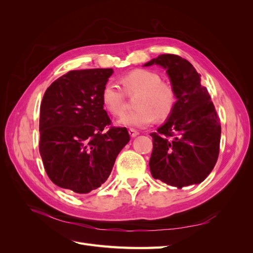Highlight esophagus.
<instances>
[{
  "label": "esophagus",
  "mask_w": 253,
  "mask_h": 253,
  "mask_svg": "<svg viewBox=\"0 0 253 253\" xmlns=\"http://www.w3.org/2000/svg\"><path fill=\"white\" fill-rule=\"evenodd\" d=\"M128 133H129V135H131V137H136L137 135H138L139 133L136 131V129H134V128H129L128 129Z\"/></svg>",
  "instance_id": "1"
}]
</instances>
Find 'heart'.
<instances>
[{"instance_id":"heart-1","label":"heart","mask_w":253,"mask_h":253,"mask_svg":"<svg viewBox=\"0 0 253 253\" xmlns=\"http://www.w3.org/2000/svg\"><path fill=\"white\" fill-rule=\"evenodd\" d=\"M122 88L106 82L101 90V100L105 109L114 116H121L126 111V94L136 96V110L126 114L120 124L132 127H144L155 118L167 119L172 114L177 96L170 82L163 81L154 71L138 68L121 77Z\"/></svg>"}]
</instances>
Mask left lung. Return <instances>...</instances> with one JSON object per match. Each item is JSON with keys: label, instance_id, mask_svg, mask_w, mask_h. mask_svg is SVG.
Segmentation results:
<instances>
[{"label": "left lung", "instance_id": "left-lung-1", "mask_svg": "<svg viewBox=\"0 0 253 253\" xmlns=\"http://www.w3.org/2000/svg\"><path fill=\"white\" fill-rule=\"evenodd\" d=\"M158 64L167 70L177 101L166 124L151 133L153 177L182 187L202 182L215 166L219 154L220 121L201 74L188 60L166 53L144 66Z\"/></svg>", "mask_w": 253, "mask_h": 253}]
</instances>
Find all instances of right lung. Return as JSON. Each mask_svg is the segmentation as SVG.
Wrapping results in <instances>:
<instances>
[{"mask_svg": "<svg viewBox=\"0 0 253 253\" xmlns=\"http://www.w3.org/2000/svg\"><path fill=\"white\" fill-rule=\"evenodd\" d=\"M112 68L70 71L45 91L40 109L39 151L44 169L60 188L88 193L110 176L129 141L126 127L113 126L101 90Z\"/></svg>", "mask_w": 253, "mask_h": 253, "instance_id": "add662e5", "label": "right lung"}]
</instances>
